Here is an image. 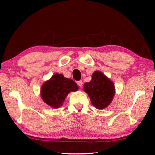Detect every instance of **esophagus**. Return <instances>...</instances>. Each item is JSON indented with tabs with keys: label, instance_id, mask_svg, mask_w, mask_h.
I'll return each instance as SVG.
<instances>
[{
	"label": "esophagus",
	"instance_id": "obj_1",
	"mask_svg": "<svg viewBox=\"0 0 155 155\" xmlns=\"http://www.w3.org/2000/svg\"><path fill=\"white\" fill-rule=\"evenodd\" d=\"M77 85L79 86V87H81V86H82V85H83V82H82V81H77Z\"/></svg>",
	"mask_w": 155,
	"mask_h": 155
}]
</instances>
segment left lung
Returning <instances> with one entry per match:
<instances>
[{
  "label": "left lung",
  "instance_id": "left-lung-1",
  "mask_svg": "<svg viewBox=\"0 0 155 155\" xmlns=\"http://www.w3.org/2000/svg\"><path fill=\"white\" fill-rule=\"evenodd\" d=\"M83 88L90 96L91 104L98 109L108 106L115 94L114 83L100 71L94 73L90 82L85 83Z\"/></svg>",
  "mask_w": 155,
  "mask_h": 155
}]
</instances>
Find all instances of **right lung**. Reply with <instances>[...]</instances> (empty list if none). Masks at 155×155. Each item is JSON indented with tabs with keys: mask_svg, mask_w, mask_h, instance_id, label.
Segmentation results:
<instances>
[{
	"mask_svg": "<svg viewBox=\"0 0 155 155\" xmlns=\"http://www.w3.org/2000/svg\"><path fill=\"white\" fill-rule=\"evenodd\" d=\"M77 90L78 86L74 81L65 78L63 74H55L43 85L41 98L49 106L58 108L69 92Z\"/></svg>",
	"mask_w": 155,
	"mask_h": 155,
	"instance_id": "right-lung-1",
	"label": "right lung"
}]
</instances>
